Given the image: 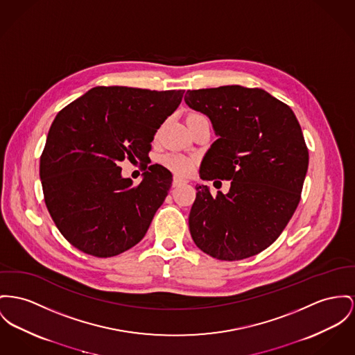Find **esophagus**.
Returning a JSON list of instances; mask_svg holds the SVG:
<instances>
[{
    "label": "esophagus",
    "instance_id": "esophagus-1",
    "mask_svg": "<svg viewBox=\"0 0 355 355\" xmlns=\"http://www.w3.org/2000/svg\"><path fill=\"white\" fill-rule=\"evenodd\" d=\"M183 183H186L184 179L178 178V176H173V180H172V186H173V187H178V186H180V184H183Z\"/></svg>",
    "mask_w": 355,
    "mask_h": 355
}]
</instances>
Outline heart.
Returning a JSON list of instances; mask_svg holds the SVG:
<instances>
[{"label": "heart", "instance_id": "obj_1", "mask_svg": "<svg viewBox=\"0 0 355 355\" xmlns=\"http://www.w3.org/2000/svg\"><path fill=\"white\" fill-rule=\"evenodd\" d=\"M193 116H202V114L193 113L189 117H193ZM162 162L168 169H171L172 172H175L178 175H183V176L189 175L195 168V160L193 159L183 156V155H179V153H168L163 157Z\"/></svg>", "mask_w": 355, "mask_h": 355}]
</instances>
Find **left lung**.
Returning <instances> with one entry per match:
<instances>
[{"mask_svg":"<svg viewBox=\"0 0 355 355\" xmlns=\"http://www.w3.org/2000/svg\"><path fill=\"white\" fill-rule=\"evenodd\" d=\"M184 101L209 116L219 137L200 164V178L232 180L226 195L196 187L191 236L218 260L256 256L283 233L300 202L308 169L300 123L286 103L257 87L189 90Z\"/></svg>","mask_w":355,"mask_h":355,"instance_id":"left-lung-1","label":"left lung"}]
</instances>
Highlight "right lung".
I'll use <instances>...</instances> for the list:
<instances>
[{
    "label": "right lung",
    "instance_id": "1",
    "mask_svg": "<svg viewBox=\"0 0 355 355\" xmlns=\"http://www.w3.org/2000/svg\"><path fill=\"white\" fill-rule=\"evenodd\" d=\"M184 90L96 86L53 119L40 156L44 200L56 227L80 252L107 259L141 241L172 186L159 164L141 183L121 176L119 162L148 157L150 142Z\"/></svg>",
    "mask_w": 355,
    "mask_h": 355
}]
</instances>
